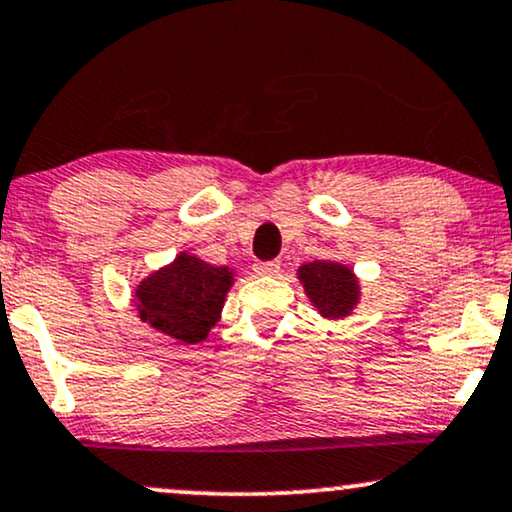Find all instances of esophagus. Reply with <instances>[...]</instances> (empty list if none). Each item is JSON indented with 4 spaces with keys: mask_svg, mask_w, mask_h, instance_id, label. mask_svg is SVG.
I'll use <instances>...</instances> for the list:
<instances>
[{
    "mask_svg": "<svg viewBox=\"0 0 512 512\" xmlns=\"http://www.w3.org/2000/svg\"><path fill=\"white\" fill-rule=\"evenodd\" d=\"M256 275H277L280 273V261H258L254 263Z\"/></svg>",
    "mask_w": 512,
    "mask_h": 512,
    "instance_id": "esophagus-1",
    "label": "esophagus"
}]
</instances>
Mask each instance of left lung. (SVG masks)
Instances as JSON below:
<instances>
[{"instance_id": "8db88e82", "label": "left lung", "mask_w": 512, "mask_h": 512, "mask_svg": "<svg viewBox=\"0 0 512 512\" xmlns=\"http://www.w3.org/2000/svg\"><path fill=\"white\" fill-rule=\"evenodd\" d=\"M299 280L306 296L325 318H344L353 311L361 296L356 275L351 268L334 261H313L299 268Z\"/></svg>"}]
</instances>
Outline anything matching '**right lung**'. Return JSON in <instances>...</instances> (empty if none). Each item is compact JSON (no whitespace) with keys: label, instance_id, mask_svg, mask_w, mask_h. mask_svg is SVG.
<instances>
[{"label":"right lung","instance_id":"1","mask_svg":"<svg viewBox=\"0 0 512 512\" xmlns=\"http://www.w3.org/2000/svg\"><path fill=\"white\" fill-rule=\"evenodd\" d=\"M235 273L182 254L166 268L151 273L135 289L137 311L144 323L185 344L204 342L220 320L225 294Z\"/></svg>","mask_w":512,"mask_h":512}]
</instances>
